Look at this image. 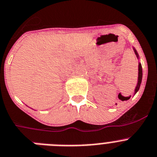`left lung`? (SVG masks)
Instances as JSON below:
<instances>
[{"label": "left lung", "instance_id": "8db88e82", "mask_svg": "<svg viewBox=\"0 0 157 157\" xmlns=\"http://www.w3.org/2000/svg\"><path fill=\"white\" fill-rule=\"evenodd\" d=\"M133 50H134L135 54H136L137 59H139L138 53H137V52H136V49H135L134 48H133ZM141 81H142V67H141V64L139 63V65H138V81H137V84H136V88H135L134 94L136 93V92L138 91L139 89H140ZM130 97H131V96H129V97H126V98H121V97H119V96H118L119 98H120L121 100H122V101H124V100H128V99L130 98Z\"/></svg>", "mask_w": 157, "mask_h": 157}]
</instances>
